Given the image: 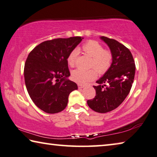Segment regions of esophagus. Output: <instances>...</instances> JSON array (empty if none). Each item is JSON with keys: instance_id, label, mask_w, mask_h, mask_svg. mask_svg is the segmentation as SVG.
<instances>
[{"instance_id": "obj_1", "label": "esophagus", "mask_w": 157, "mask_h": 157, "mask_svg": "<svg viewBox=\"0 0 157 157\" xmlns=\"http://www.w3.org/2000/svg\"><path fill=\"white\" fill-rule=\"evenodd\" d=\"M77 86H78V88H83V87H84L83 85L80 84V83H78V84H77Z\"/></svg>"}]
</instances>
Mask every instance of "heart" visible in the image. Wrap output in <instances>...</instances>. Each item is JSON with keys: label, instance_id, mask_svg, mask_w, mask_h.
<instances>
[{"label": "heart", "instance_id": "b5f03b06", "mask_svg": "<svg viewBox=\"0 0 157 157\" xmlns=\"http://www.w3.org/2000/svg\"><path fill=\"white\" fill-rule=\"evenodd\" d=\"M82 49L86 54L92 57L90 66L96 69L99 74L106 73L109 70L112 63L113 56L109 50L104 49L103 46L95 40H89L83 44ZM78 51L74 49L69 53L67 58V64L71 67L76 65ZM97 72L95 69H90L88 70L76 69L71 73V78L78 83H85L95 78Z\"/></svg>", "mask_w": 157, "mask_h": 157}]
</instances>
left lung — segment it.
I'll return each instance as SVG.
<instances>
[{"label":"left lung","mask_w":157,"mask_h":157,"mask_svg":"<svg viewBox=\"0 0 157 157\" xmlns=\"http://www.w3.org/2000/svg\"><path fill=\"white\" fill-rule=\"evenodd\" d=\"M101 39L109 47L113 62L109 70L96 81L97 86H93L96 96L87 103L94 111L105 113L117 108L129 94L134 80L136 65L131 51L122 44L104 36Z\"/></svg>","instance_id":"left-lung-1"}]
</instances>
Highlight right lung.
<instances>
[{
  "label": "right lung",
  "instance_id": "right-lung-1",
  "mask_svg": "<svg viewBox=\"0 0 157 157\" xmlns=\"http://www.w3.org/2000/svg\"><path fill=\"white\" fill-rule=\"evenodd\" d=\"M83 37L57 38L43 42L28 56L24 78L30 98L47 113H57L67 105L70 92L77 90L70 76L67 58Z\"/></svg>",
  "mask_w": 157,
  "mask_h": 157
}]
</instances>
